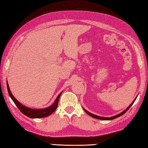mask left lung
<instances>
[{"mask_svg":"<svg viewBox=\"0 0 148 148\" xmlns=\"http://www.w3.org/2000/svg\"><path fill=\"white\" fill-rule=\"evenodd\" d=\"M135 101V100H134ZM134 101L132 103H131L130 105V106H129L127 109H126L125 111H124L123 112H122L121 113H120V114H117V115H116V116H112V117H101V116H97V115H95V114H91V113H90V112H89L88 111H87L86 110H85L84 109V111H86V112L88 114H89V115L90 116H91V117H93V118H95V119H99V120H105V121H106V120H112V119H116V118H118V117H119V116H122V115H123L125 113V112L128 111V110L130 109V107L132 106V104L134 103Z\"/></svg>","mask_w":148,"mask_h":148,"instance_id":"1","label":"left lung"}]
</instances>
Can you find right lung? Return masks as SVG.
Segmentation results:
<instances>
[{
    "mask_svg": "<svg viewBox=\"0 0 148 148\" xmlns=\"http://www.w3.org/2000/svg\"><path fill=\"white\" fill-rule=\"evenodd\" d=\"M6 86H7V90H8L9 95L10 96L11 99H12L15 105L17 106L18 109H19L23 114H25V116L29 117V118H43V117H46L52 114L53 112L57 109L58 103V100H59V97L62 93L61 92L59 95H58V97L57 99H56L54 104L51 105V107L46 108V109H29V108L25 107L24 105L21 104L14 97L13 95L12 94L11 91L10 90V88H9L8 82H6Z\"/></svg>",
    "mask_w": 148,
    "mask_h": 148,
    "instance_id": "right-lung-1",
    "label": "right lung"
}]
</instances>
